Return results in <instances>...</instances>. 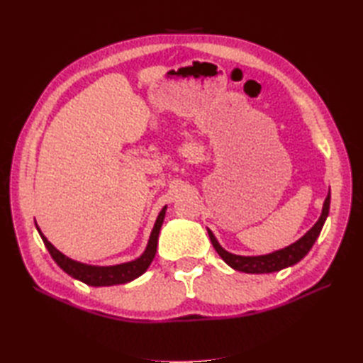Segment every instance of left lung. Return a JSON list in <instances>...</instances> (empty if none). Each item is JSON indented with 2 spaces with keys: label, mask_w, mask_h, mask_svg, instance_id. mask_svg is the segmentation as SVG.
Segmentation results:
<instances>
[{
  "label": "left lung",
  "mask_w": 363,
  "mask_h": 363,
  "mask_svg": "<svg viewBox=\"0 0 363 363\" xmlns=\"http://www.w3.org/2000/svg\"><path fill=\"white\" fill-rule=\"evenodd\" d=\"M329 204H330V194L326 196L325 204H323V212L320 215L318 221L315 223L313 228L307 233L304 237H301L298 242L287 246V248L274 251L272 254H265V256H235V254H230L226 250H223L217 238L212 234V230L207 229L209 233L211 242L213 245L215 251L220 254V257L226 262L229 267H233L237 272L243 273H251V274H262V273H274L279 272L282 268H287L295 265L296 262L303 259L307 252L311 251L315 240H317L323 225L328 218L329 213Z\"/></svg>",
  "instance_id": "obj_1"
}]
</instances>
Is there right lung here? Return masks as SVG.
<instances>
[{
    "instance_id": "add662e5",
    "label": "right lung",
    "mask_w": 363,
    "mask_h": 363,
    "mask_svg": "<svg viewBox=\"0 0 363 363\" xmlns=\"http://www.w3.org/2000/svg\"><path fill=\"white\" fill-rule=\"evenodd\" d=\"M165 209H167V206L159 213L156 225H154V228L151 230L148 246H146V250L142 256L133 262H126V264L112 265V267H94V265H86V264H81V262L68 259L67 256H64L62 252L54 248V246L48 240H46V237L42 234V230L38 229V226L37 225L35 226H37L38 234H40L42 240L46 246V250L50 251L51 257L60 268L64 269L67 274H70L72 277H74V279H79L81 282L87 284V285H94V287H103V285H117V284L130 282V281H134L135 277L142 276L146 269H148L154 256H156L157 238H159V233H160V226L165 218Z\"/></svg>"
}]
</instances>
